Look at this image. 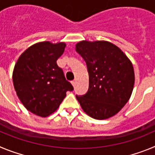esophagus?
I'll use <instances>...</instances> for the list:
<instances>
[{
  "label": "esophagus",
  "instance_id": "esophagus-1",
  "mask_svg": "<svg viewBox=\"0 0 155 155\" xmlns=\"http://www.w3.org/2000/svg\"><path fill=\"white\" fill-rule=\"evenodd\" d=\"M71 84H72V85H73L74 87V86L76 85V80L72 81H71Z\"/></svg>",
  "mask_w": 155,
  "mask_h": 155
}]
</instances>
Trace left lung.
I'll list each match as a JSON object with an SVG mask.
<instances>
[{
  "mask_svg": "<svg viewBox=\"0 0 155 155\" xmlns=\"http://www.w3.org/2000/svg\"><path fill=\"white\" fill-rule=\"evenodd\" d=\"M76 51L87 64L88 91L76 98L91 118L105 120L115 116L127 104L134 86V67L118 46L108 41L83 40Z\"/></svg>",
  "mask_w": 155,
  "mask_h": 155,
  "instance_id": "left-lung-1",
  "label": "left lung"
}]
</instances>
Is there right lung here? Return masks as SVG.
Returning a JSON list of instances; mask_svg holds the SVG:
<instances>
[{
    "label": "right lung",
    "mask_w": 155,
    "mask_h": 155,
    "mask_svg": "<svg viewBox=\"0 0 155 155\" xmlns=\"http://www.w3.org/2000/svg\"><path fill=\"white\" fill-rule=\"evenodd\" d=\"M64 42H37L25 50L14 68L12 80L19 100L36 116L46 117L59 108L74 87L57 64Z\"/></svg>",
    "instance_id": "obj_1"
}]
</instances>
